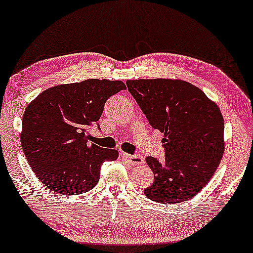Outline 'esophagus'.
<instances>
[{
	"instance_id": "obj_1",
	"label": "esophagus",
	"mask_w": 253,
	"mask_h": 253,
	"mask_svg": "<svg viewBox=\"0 0 253 253\" xmlns=\"http://www.w3.org/2000/svg\"><path fill=\"white\" fill-rule=\"evenodd\" d=\"M121 158L129 162L130 165H143L144 164V158L139 154H127V153H121Z\"/></svg>"
}]
</instances>
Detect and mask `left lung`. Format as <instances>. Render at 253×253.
<instances>
[{"instance_id": "1", "label": "left lung", "mask_w": 253, "mask_h": 253, "mask_svg": "<svg viewBox=\"0 0 253 253\" xmlns=\"http://www.w3.org/2000/svg\"><path fill=\"white\" fill-rule=\"evenodd\" d=\"M126 86L152 127L165 133V161L147 157L148 199L176 204L205 188L222 159L224 122L215 102L181 79H137Z\"/></svg>"}]
</instances>
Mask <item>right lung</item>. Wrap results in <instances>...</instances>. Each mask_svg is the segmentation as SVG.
Masks as SVG:
<instances>
[{
	"mask_svg": "<svg viewBox=\"0 0 253 253\" xmlns=\"http://www.w3.org/2000/svg\"><path fill=\"white\" fill-rule=\"evenodd\" d=\"M121 81L87 79L53 86L29 103L23 115L20 143L26 160L43 185L61 195L94 188L105 161L119 152L88 143L110 96L126 89Z\"/></svg>",
	"mask_w": 253,
	"mask_h": 253,
	"instance_id": "add662e5",
	"label": "right lung"
}]
</instances>
